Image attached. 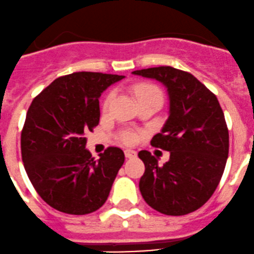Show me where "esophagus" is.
Wrapping results in <instances>:
<instances>
[{
  "label": "esophagus",
  "mask_w": 254,
  "mask_h": 254,
  "mask_svg": "<svg viewBox=\"0 0 254 254\" xmlns=\"http://www.w3.org/2000/svg\"><path fill=\"white\" fill-rule=\"evenodd\" d=\"M124 153H125V157L127 158L136 157V151H134V150H125Z\"/></svg>",
  "instance_id": "esophagus-1"
}]
</instances>
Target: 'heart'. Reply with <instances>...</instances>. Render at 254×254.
Masks as SVG:
<instances>
[{"label": "heart", "instance_id": "1", "mask_svg": "<svg viewBox=\"0 0 254 254\" xmlns=\"http://www.w3.org/2000/svg\"><path fill=\"white\" fill-rule=\"evenodd\" d=\"M134 93L135 96L137 97L139 101H142V99L147 98H161L162 99V94H161V91L153 84H137V86L134 87ZM115 92H111L108 96L106 97L103 103V109L104 111H108L109 107H111L112 102L114 101ZM120 140L123 142L127 143V145H134L135 142H137L139 140V134L135 131H131V130H127V131H123L122 135H120Z\"/></svg>", "mask_w": 254, "mask_h": 254}]
</instances>
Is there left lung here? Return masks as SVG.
Masks as SVG:
<instances>
[{
    "instance_id": "1",
    "label": "left lung",
    "mask_w": 254,
    "mask_h": 254,
    "mask_svg": "<svg viewBox=\"0 0 254 254\" xmlns=\"http://www.w3.org/2000/svg\"><path fill=\"white\" fill-rule=\"evenodd\" d=\"M134 75L153 78L167 88L170 115L151 145L170 151L158 165L148 151L139 188L152 209L181 216L203 206L217 188L229 156V130L216 96L191 73L171 66L143 68Z\"/></svg>"
}]
</instances>
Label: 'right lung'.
I'll return each instance as SVG.
<instances>
[{
  "label": "right lung",
  "instance_id": "1",
  "mask_svg": "<svg viewBox=\"0 0 254 254\" xmlns=\"http://www.w3.org/2000/svg\"><path fill=\"white\" fill-rule=\"evenodd\" d=\"M124 77L73 72L33 99L20 136L22 160L37 193L54 209L84 215L106 203L124 152L108 147L94 161L84 132L98 125L101 94Z\"/></svg>",
  "mask_w": 254,
  "mask_h": 254
}]
</instances>
